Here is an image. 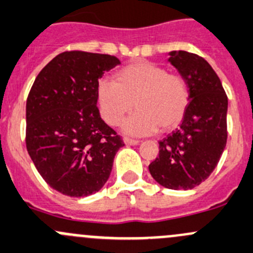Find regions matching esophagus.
Masks as SVG:
<instances>
[{"mask_svg": "<svg viewBox=\"0 0 253 253\" xmlns=\"http://www.w3.org/2000/svg\"><path fill=\"white\" fill-rule=\"evenodd\" d=\"M124 142H125V144H127V145H138L139 144V140L132 139V138H127V137L124 138Z\"/></svg>", "mask_w": 253, "mask_h": 253, "instance_id": "34e87169", "label": "esophagus"}]
</instances>
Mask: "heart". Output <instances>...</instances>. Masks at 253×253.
I'll return each instance as SVG.
<instances>
[{
  "instance_id": "1",
  "label": "heart",
  "mask_w": 253,
  "mask_h": 253,
  "mask_svg": "<svg viewBox=\"0 0 253 253\" xmlns=\"http://www.w3.org/2000/svg\"><path fill=\"white\" fill-rule=\"evenodd\" d=\"M190 102L187 80L169 73L165 66L150 62H135L116 73L115 81L100 80L97 103L102 118L118 126L126 114L137 111L122 125L126 133L147 135L166 132L180 124Z\"/></svg>"
}]
</instances>
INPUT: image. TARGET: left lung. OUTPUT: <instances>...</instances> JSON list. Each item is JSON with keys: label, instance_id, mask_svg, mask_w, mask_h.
<instances>
[{"label": "left lung", "instance_id": "obj_1", "mask_svg": "<svg viewBox=\"0 0 253 253\" xmlns=\"http://www.w3.org/2000/svg\"><path fill=\"white\" fill-rule=\"evenodd\" d=\"M169 55V62L187 80L190 102L179 128L159 142V156L149 171L162 187L188 190L210 177L224 150L228 98L203 57L185 50Z\"/></svg>", "mask_w": 253, "mask_h": 253}]
</instances>
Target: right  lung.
<instances>
[{"mask_svg":"<svg viewBox=\"0 0 253 253\" xmlns=\"http://www.w3.org/2000/svg\"><path fill=\"white\" fill-rule=\"evenodd\" d=\"M114 55L63 52L40 71L26 100V149L53 189L81 198L110 175L124 140L100 118L98 80L119 65Z\"/></svg>","mask_w":253,"mask_h":253,"instance_id":"right-lung-1","label":"right lung"}]
</instances>
